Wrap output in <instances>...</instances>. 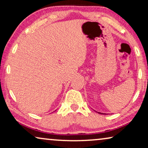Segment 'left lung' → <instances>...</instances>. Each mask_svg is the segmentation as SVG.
<instances>
[{
    "label": "left lung",
    "mask_w": 148,
    "mask_h": 148,
    "mask_svg": "<svg viewBox=\"0 0 148 148\" xmlns=\"http://www.w3.org/2000/svg\"><path fill=\"white\" fill-rule=\"evenodd\" d=\"M98 113H99V114H105L104 113H101V112H98Z\"/></svg>",
    "instance_id": "left-lung-1"
}]
</instances>
